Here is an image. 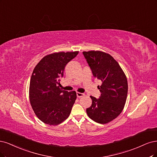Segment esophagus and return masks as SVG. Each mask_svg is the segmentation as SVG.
<instances>
[{
	"label": "esophagus",
	"instance_id": "34e87169",
	"mask_svg": "<svg viewBox=\"0 0 157 157\" xmlns=\"http://www.w3.org/2000/svg\"><path fill=\"white\" fill-rule=\"evenodd\" d=\"M76 94H77V97H78V98H81V97H83V96H85V94H84V93H79V92H77Z\"/></svg>",
	"mask_w": 157,
	"mask_h": 157
}]
</instances>
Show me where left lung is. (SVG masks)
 Listing matches in <instances>:
<instances>
[{
    "instance_id": "left-lung-1",
    "label": "left lung",
    "mask_w": 157,
    "mask_h": 157,
    "mask_svg": "<svg viewBox=\"0 0 157 157\" xmlns=\"http://www.w3.org/2000/svg\"><path fill=\"white\" fill-rule=\"evenodd\" d=\"M83 54L95 78L102 81L98 86V99L90 96L92 105L86 112L90 119L106 124L122 112L128 93L127 78L123 69L112 56L101 51L83 52Z\"/></svg>"
}]
</instances>
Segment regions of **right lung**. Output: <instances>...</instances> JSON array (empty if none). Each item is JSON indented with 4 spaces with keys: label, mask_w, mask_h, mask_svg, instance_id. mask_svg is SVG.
Wrapping results in <instances>:
<instances>
[{
    "label": "right lung",
    "mask_w": 157,
    "mask_h": 157,
    "mask_svg": "<svg viewBox=\"0 0 157 157\" xmlns=\"http://www.w3.org/2000/svg\"><path fill=\"white\" fill-rule=\"evenodd\" d=\"M79 52H58L44 57L33 72L29 100L37 117L49 125H58L67 119L76 100V92L60 89L59 78L65 66Z\"/></svg>",
    "instance_id": "obj_1"
}]
</instances>
